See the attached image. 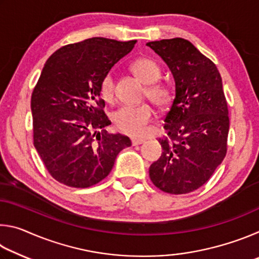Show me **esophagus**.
<instances>
[{"instance_id": "1", "label": "esophagus", "mask_w": 259, "mask_h": 259, "mask_svg": "<svg viewBox=\"0 0 259 259\" xmlns=\"http://www.w3.org/2000/svg\"><path fill=\"white\" fill-rule=\"evenodd\" d=\"M131 143H133L134 146H136V145H140V144L145 143V140L140 139V138H133V139H131Z\"/></svg>"}]
</instances>
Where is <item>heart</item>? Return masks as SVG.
<instances>
[{
    "mask_svg": "<svg viewBox=\"0 0 259 259\" xmlns=\"http://www.w3.org/2000/svg\"><path fill=\"white\" fill-rule=\"evenodd\" d=\"M133 71L140 80L147 84L146 97L160 108H164L171 100V93L164 84L155 83L161 76V68L155 60L139 58L133 64ZM100 95L104 100L111 103L115 98V78L108 73L100 83ZM154 116L150 105L123 106L114 113L113 121L117 129L133 137H142L147 133L148 124Z\"/></svg>",
    "mask_w": 259,
    "mask_h": 259,
    "instance_id": "obj_1",
    "label": "heart"
}]
</instances>
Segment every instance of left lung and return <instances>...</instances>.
Masks as SVG:
<instances>
[{
    "mask_svg": "<svg viewBox=\"0 0 259 259\" xmlns=\"http://www.w3.org/2000/svg\"><path fill=\"white\" fill-rule=\"evenodd\" d=\"M171 72L175 98L164 117L168 137L159 139L160 159L150 178L161 191L185 194L208 182L226 155L229 109L221 74L190 41L176 37L146 43Z\"/></svg>",
    "mask_w": 259,
    "mask_h": 259,
    "instance_id": "left-lung-1",
    "label": "left lung"
}]
</instances>
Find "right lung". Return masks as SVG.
I'll use <instances>...</instances> for the list:
<instances>
[{"mask_svg":"<svg viewBox=\"0 0 259 259\" xmlns=\"http://www.w3.org/2000/svg\"><path fill=\"white\" fill-rule=\"evenodd\" d=\"M136 40L93 37L65 46L45 64L30 100L34 146L57 182L84 188L108 176L130 139L108 134L100 83Z\"/></svg>","mask_w":259,"mask_h":259,"instance_id":"right-lung-1","label":"right lung"}]
</instances>
